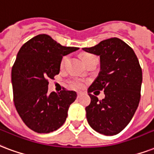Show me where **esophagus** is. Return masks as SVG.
Listing matches in <instances>:
<instances>
[{
    "mask_svg": "<svg viewBox=\"0 0 154 154\" xmlns=\"http://www.w3.org/2000/svg\"><path fill=\"white\" fill-rule=\"evenodd\" d=\"M82 94V92H77V96H78V97H80Z\"/></svg>",
    "mask_w": 154,
    "mask_h": 154,
    "instance_id": "esophagus-1",
    "label": "esophagus"
}]
</instances>
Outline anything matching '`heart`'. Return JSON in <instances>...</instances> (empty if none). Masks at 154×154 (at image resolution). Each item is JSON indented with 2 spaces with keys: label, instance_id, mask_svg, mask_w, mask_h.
Instances as JSON below:
<instances>
[{
  "label": "heart",
  "instance_id": "1",
  "mask_svg": "<svg viewBox=\"0 0 154 154\" xmlns=\"http://www.w3.org/2000/svg\"><path fill=\"white\" fill-rule=\"evenodd\" d=\"M94 57H96L93 55L91 54H84L82 55V60L84 61V63H87L90 60H91L92 58ZM68 61V56L63 57L62 60H61V67H64L66 64V63ZM71 86L73 87V88H82L83 86V82L82 80H73L71 82Z\"/></svg>",
  "mask_w": 154,
  "mask_h": 154
}]
</instances>
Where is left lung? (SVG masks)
I'll list each match as a JSON object with an SVG mask.
<instances>
[{
  "mask_svg": "<svg viewBox=\"0 0 154 154\" xmlns=\"http://www.w3.org/2000/svg\"><path fill=\"white\" fill-rule=\"evenodd\" d=\"M82 50L100 58L99 75L88 88L91 103L86 107L87 122L100 134L117 135L129 124L140 100L142 69L137 56L117 37ZM94 90H103L105 99L99 100L91 94Z\"/></svg>",
  "mask_w": 154,
  "mask_h": 154,
  "instance_id": "8db88e82",
  "label": "left lung"
}]
</instances>
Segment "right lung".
Returning a JSON list of instances; mask_svg holds the SVG:
<instances>
[{
    "label": "right lung",
    "instance_id": "add662e5",
    "mask_svg": "<svg viewBox=\"0 0 154 154\" xmlns=\"http://www.w3.org/2000/svg\"><path fill=\"white\" fill-rule=\"evenodd\" d=\"M63 46L46 34L23 45L11 71L14 106L26 126L37 133H50L63 126L77 93L48 92V79L60 73L63 56L77 51Z\"/></svg>",
    "mask_w": 154,
    "mask_h": 154
}]
</instances>
